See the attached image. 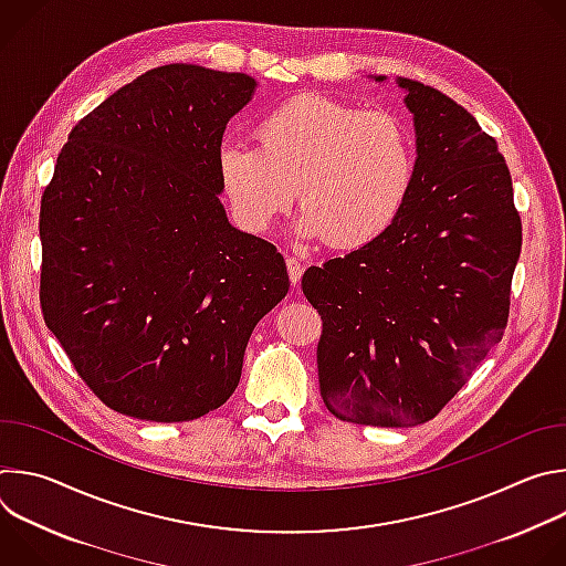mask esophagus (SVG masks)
<instances>
[{"mask_svg": "<svg viewBox=\"0 0 566 566\" xmlns=\"http://www.w3.org/2000/svg\"><path fill=\"white\" fill-rule=\"evenodd\" d=\"M286 269H289V280H291V284L295 286V284H300V280H302V273H304V266H302V262L297 260V258H286Z\"/></svg>", "mask_w": 566, "mask_h": 566, "instance_id": "esophagus-1", "label": "esophagus"}]
</instances>
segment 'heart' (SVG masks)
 I'll return each instance as SVG.
<instances>
[{"mask_svg":"<svg viewBox=\"0 0 566 566\" xmlns=\"http://www.w3.org/2000/svg\"><path fill=\"white\" fill-rule=\"evenodd\" d=\"M260 145L223 143L219 181L239 223L262 232L295 199V234L336 249H363L406 208L417 156L412 136L389 112H363L319 94H300L258 125Z\"/></svg>","mask_w":566,"mask_h":566,"instance_id":"heart-1","label":"heart"}]
</instances>
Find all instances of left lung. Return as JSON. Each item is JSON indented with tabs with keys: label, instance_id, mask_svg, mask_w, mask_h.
Wrapping results in <instances>:
<instances>
[{
	"label": "left lung",
	"instance_id": "left-lung-1",
	"mask_svg": "<svg viewBox=\"0 0 566 566\" xmlns=\"http://www.w3.org/2000/svg\"><path fill=\"white\" fill-rule=\"evenodd\" d=\"M396 85L417 136L410 199L382 237L302 275L322 317V400L340 421L378 428L434 419L502 340L522 249L495 138L446 94Z\"/></svg>",
	"mask_w": 566,
	"mask_h": 566
}]
</instances>
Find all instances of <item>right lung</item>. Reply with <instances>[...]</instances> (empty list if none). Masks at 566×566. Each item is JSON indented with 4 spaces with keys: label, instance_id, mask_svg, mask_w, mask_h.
<instances>
[{
    "label": "right lung",
    "instance_id": "1",
    "mask_svg": "<svg viewBox=\"0 0 566 566\" xmlns=\"http://www.w3.org/2000/svg\"><path fill=\"white\" fill-rule=\"evenodd\" d=\"M258 90L247 73L166 64L80 120L42 195L46 327L107 408L195 421L239 385L284 258L226 214L217 154Z\"/></svg>",
    "mask_w": 566,
    "mask_h": 566
}]
</instances>
